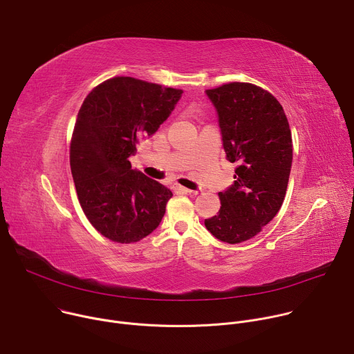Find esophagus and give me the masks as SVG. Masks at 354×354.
I'll use <instances>...</instances> for the list:
<instances>
[{"label":"esophagus","instance_id":"esophagus-1","mask_svg":"<svg viewBox=\"0 0 354 354\" xmlns=\"http://www.w3.org/2000/svg\"><path fill=\"white\" fill-rule=\"evenodd\" d=\"M175 190H178V192H180V193H194V194H197V192H193V190H190V189H186V187H183V186H180V185H176L175 186Z\"/></svg>","mask_w":354,"mask_h":354}]
</instances>
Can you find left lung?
Segmentation results:
<instances>
[{"label": "left lung", "mask_w": 354, "mask_h": 354, "mask_svg": "<svg viewBox=\"0 0 354 354\" xmlns=\"http://www.w3.org/2000/svg\"><path fill=\"white\" fill-rule=\"evenodd\" d=\"M218 115L223 147L236 162L234 183L220 192L218 214L205 220L220 241L254 238L279 213L292 162L288 120L279 100L249 82H230L206 91Z\"/></svg>", "instance_id": "obj_1"}]
</instances>
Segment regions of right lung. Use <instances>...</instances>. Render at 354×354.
<instances>
[{"instance_id":"1","label":"right lung","mask_w":354,"mask_h":354,"mask_svg":"<svg viewBox=\"0 0 354 354\" xmlns=\"http://www.w3.org/2000/svg\"><path fill=\"white\" fill-rule=\"evenodd\" d=\"M183 91L115 77L84 99L70 145L80 205L97 232L137 242L161 223L172 192L131 169L130 156L169 118Z\"/></svg>"}]
</instances>
